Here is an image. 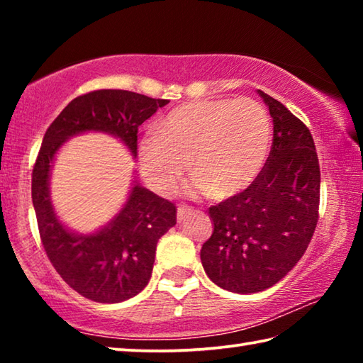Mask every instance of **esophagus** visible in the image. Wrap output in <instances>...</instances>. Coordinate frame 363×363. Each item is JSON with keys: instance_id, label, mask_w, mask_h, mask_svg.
Masks as SVG:
<instances>
[{"instance_id": "esophagus-1", "label": "esophagus", "mask_w": 363, "mask_h": 363, "mask_svg": "<svg viewBox=\"0 0 363 363\" xmlns=\"http://www.w3.org/2000/svg\"><path fill=\"white\" fill-rule=\"evenodd\" d=\"M190 213H192V208L181 205L179 208H177V223H182V220L186 219Z\"/></svg>"}]
</instances>
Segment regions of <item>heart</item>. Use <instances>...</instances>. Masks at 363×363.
Returning <instances> with one entry per match:
<instances>
[{
    "instance_id": "b5f03b06",
    "label": "heart",
    "mask_w": 363,
    "mask_h": 363,
    "mask_svg": "<svg viewBox=\"0 0 363 363\" xmlns=\"http://www.w3.org/2000/svg\"><path fill=\"white\" fill-rule=\"evenodd\" d=\"M270 144V121L248 97L235 101H192L158 123V134L139 144L147 184L169 195L192 163V189L227 199L247 190L262 171Z\"/></svg>"
}]
</instances>
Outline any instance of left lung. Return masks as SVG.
<instances>
[{"mask_svg":"<svg viewBox=\"0 0 363 363\" xmlns=\"http://www.w3.org/2000/svg\"><path fill=\"white\" fill-rule=\"evenodd\" d=\"M274 139L251 186L210 206L214 230L200 251L208 277L232 293L277 284L303 257L318 220L320 167L311 131L284 104L257 91Z\"/></svg>","mask_w":363,"mask_h":363,"instance_id":"left-lung-1","label":"left lung"}]
</instances>
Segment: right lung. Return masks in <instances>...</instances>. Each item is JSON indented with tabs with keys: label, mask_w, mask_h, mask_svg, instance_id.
Masks as SVG:
<instances>
[{
	"label": "right lung",
	"mask_w": 363,
	"mask_h": 363,
	"mask_svg": "<svg viewBox=\"0 0 363 363\" xmlns=\"http://www.w3.org/2000/svg\"><path fill=\"white\" fill-rule=\"evenodd\" d=\"M167 104L131 91H93L75 97L43 138L32 173L41 243L65 284L96 303H121L144 290L160 237L176 224V206L134 181L125 206L106 227L88 235L70 232L57 219L49 196L54 157L67 139L86 131L112 134L136 157L139 126Z\"/></svg>",
	"instance_id": "add662e5"
}]
</instances>
